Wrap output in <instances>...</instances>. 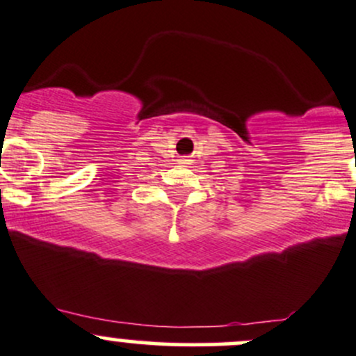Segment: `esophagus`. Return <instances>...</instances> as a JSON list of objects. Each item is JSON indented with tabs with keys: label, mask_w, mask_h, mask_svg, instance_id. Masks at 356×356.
Masks as SVG:
<instances>
[{
	"label": "esophagus",
	"mask_w": 356,
	"mask_h": 356,
	"mask_svg": "<svg viewBox=\"0 0 356 356\" xmlns=\"http://www.w3.org/2000/svg\"><path fill=\"white\" fill-rule=\"evenodd\" d=\"M182 162H187V160H186V159H184V160H182Z\"/></svg>",
	"instance_id": "esophagus-1"
}]
</instances>
